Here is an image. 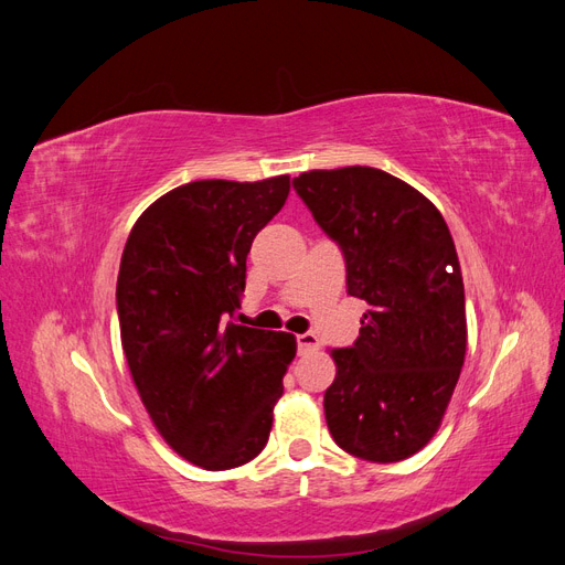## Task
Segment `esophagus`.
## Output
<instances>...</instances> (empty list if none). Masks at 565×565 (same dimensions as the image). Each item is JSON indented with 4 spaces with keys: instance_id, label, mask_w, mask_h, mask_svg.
<instances>
[{
    "instance_id": "34e87169",
    "label": "esophagus",
    "mask_w": 565,
    "mask_h": 565,
    "mask_svg": "<svg viewBox=\"0 0 565 565\" xmlns=\"http://www.w3.org/2000/svg\"><path fill=\"white\" fill-rule=\"evenodd\" d=\"M297 347H299V353H311L320 349V339L313 332H303L297 337Z\"/></svg>"
}]
</instances>
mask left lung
<instances>
[{"mask_svg":"<svg viewBox=\"0 0 565 565\" xmlns=\"http://www.w3.org/2000/svg\"><path fill=\"white\" fill-rule=\"evenodd\" d=\"M292 185L344 254L347 292L367 303L361 337L332 351L328 429L353 457L401 461L438 431L465 365L452 235L429 200L382 169H316Z\"/></svg>","mask_w":565,"mask_h":565,"instance_id":"8db88e82","label":"left lung"}]
</instances>
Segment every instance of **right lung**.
<instances>
[{"mask_svg":"<svg viewBox=\"0 0 565 565\" xmlns=\"http://www.w3.org/2000/svg\"><path fill=\"white\" fill-rule=\"evenodd\" d=\"M289 177L193 181L136 221L119 262L117 318L131 380L162 438L224 471L268 443L295 334L235 324L254 235L276 216Z\"/></svg>","mask_w":565,"mask_h":565,"instance_id":"add662e5","label":"right lung"}]
</instances>
